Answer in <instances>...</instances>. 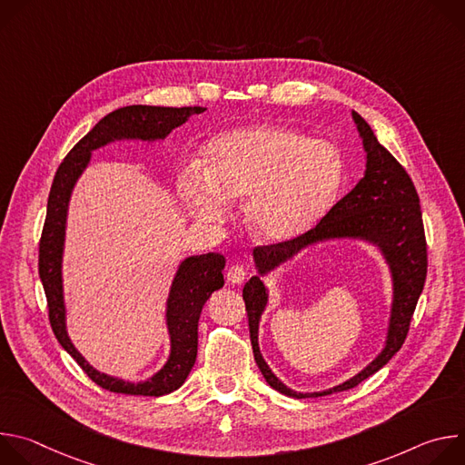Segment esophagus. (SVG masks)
I'll use <instances>...</instances> for the list:
<instances>
[{
  "instance_id": "esophagus-1",
  "label": "esophagus",
  "mask_w": 465,
  "mask_h": 465,
  "mask_svg": "<svg viewBox=\"0 0 465 465\" xmlns=\"http://www.w3.org/2000/svg\"><path fill=\"white\" fill-rule=\"evenodd\" d=\"M244 276H246V269L242 267V264H232V267L228 269V274H226L228 282H230V283H233V285L242 283Z\"/></svg>"
}]
</instances>
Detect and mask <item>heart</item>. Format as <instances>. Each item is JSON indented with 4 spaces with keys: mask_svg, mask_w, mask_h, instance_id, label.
<instances>
[{
    "mask_svg": "<svg viewBox=\"0 0 465 465\" xmlns=\"http://www.w3.org/2000/svg\"><path fill=\"white\" fill-rule=\"evenodd\" d=\"M206 165L193 162L178 174L191 213L221 224L232 201L244 198V226L267 244L289 242L311 230L333 204L344 165L325 140H307L274 124L223 132L206 147Z\"/></svg>",
    "mask_w": 465,
    "mask_h": 465,
    "instance_id": "heart-1",
    "label": "heart"
}]
</instances>
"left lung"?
Returning <instances> with one entry per match:
<instances>
[{
    "label": "left lung",
    "mask_w": 465,
    "mask_h": 465,
    "mask_svg": "<svg viewBox=\"0 0 465 465\" xmlns=\"http://www.w3.org/2000/svg\"><path fill=\"white\" fill-rule=\"evenodd\" d=\"M351 115L366 153L364 176L312 230L289 242L253 248L257 274L252 276L242 289L253 359L264 381L274 390L296 397V400L350 390L379 371L401 350L427 278V242L416 187L403 165L377 142L370 124L357 112H351ZM335 238L366 240L381 250L391 269L394 291L387 341L381 353L351 380L322 392L302 394L285 387L272 373L258 351V322L268 302V290L262 283V276L302 249Z\"/></svg>",
    "instance_id": "8db88e82"
}]
</instances>
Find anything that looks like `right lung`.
Returning a JSON list of instances; mask_svg holds the SVG:
<instances>
[{"mask_svg": "<svg viewBox=\"0 0 465 465\" xmlns=\"http://www.w3.org/2000/svg\"><path fill=\"white\" fill-rule=\"evenodd\" d=\"M203 106H147L132 104L123 106L104 115L88 134L68 153L60 163L47 201V215L42 230L40 250H38V274L45 291L49 322L53 333L60 346L68 351L84 373L101 388L128 393V395H149L160 397L180 388L187 379L196 361L198 348V318L208 298L224 285V264L226 259L221 253L210 252L203 255L185 257L174 274L165 322L171 341V351L167 362L147 381L130 382L119 377L106 375L95 370L74 346L68 327H65V303L62 285V255L65 241V221L74 187L92 160V153L123 140L140 142H160L165 140L171 130L183 124L191 115L203 114Z\"/></svg>", "mask_w": 465, "mask_h": 465, "instance_id": "right-lung-1", "label": "right lung"}]
</instances>
